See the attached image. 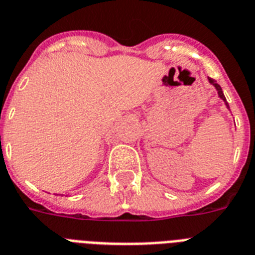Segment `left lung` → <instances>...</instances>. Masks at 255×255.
I'll return each instance as SVG.
<instances>
[{
  "mask_svg": "<svg viewBox=\"0 0 255 255\" xmlns=\"http://www.w3.org/2000/svg\"><path fill=\"white\" fill-rule=\"evenodd\" d=\"M208 82H210V84L212 85V86H214L215 89H216V92H217V95H219V98H220L221 101L224 102V105H225V106H227V109H229V105H228V102H227V98H225L224 93H223V90H221L220 85L216 84V81L212 80V78H210V77H208Z\"/></svg>",
  "mask_w": 255,
  "mask_h": 255,
  "instance_id": "1",
  "label": "left lung"
}]
</instances>
